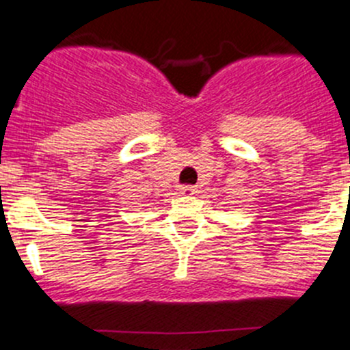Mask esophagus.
I'll use <instances>...</instances> for the list:
<instances>
[{
    "instance_id": "obj_1",
    "label": "esophagus",
    "mask_w": 350,
    "mask_h": 350,
    "mask_svg": "<svg viewBox=\"0 0 350 350\" xmlns=\"http://www.w3.org/2000/svg\"><path fill=\"white\" fill-rule=\"evenodd\" d=\"M182 194H187V196H191V194H194L196 193V185H184V187H182Z\"/></svg>"
}]
</instances>
